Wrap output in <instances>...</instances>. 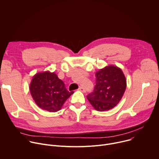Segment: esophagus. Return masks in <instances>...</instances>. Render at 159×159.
<instances>
[{"instance_id":"1","label":"esophagus","mask_w":159,"mask_h":159,"mask_svg":"<svg viewBox=\"0 0 159 159\" xmlns=\"http://www.w3.org/2000/svg\"><path fill=\"white\" fill-rule=\"evenodd\" d=\"M78 90H79V91H81V92H85L84 89H83V87H79V89H78Z\"/></svg>"}]
</instances>
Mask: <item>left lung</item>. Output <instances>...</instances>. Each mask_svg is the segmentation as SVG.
I'll list each match as a JSON object with an SVG mask.
<instances>
[{
  "label": "left lung",
  "instance_id": "left-lung-1",
  "mask_svg": "<svg viewBox=\"0 0 159 159\" xmlns=\"http://www.w3.org/2000/svg\"><path fill=\"white\" fill-rule=\"evenodd\" d=\"M93 92L87 95L91 105L98 111L113 109L121 100L126 89V80L122 70L115 66H108L95 74Z\"/></svg>",
  "mask_w": 159,
  "mask_h": 159
}]
</instances>
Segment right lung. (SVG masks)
I'll use <instances>...</instances> for the list:
<instances>
[{
    "instance_id": "right-lung-1",
    "label": "right lung",
    "mask_w": 159,
    "mask_h": 159,
    "mask_svg": "<svg viewBox=\"0 0 159 159\" xmlns=\"http://www.w3.org/2000/svg\"><path fill=\"white\" fill-rule=\"evenodd\" d=\"M31 95L38 106L45 111L55 112L62 108L66 100L74 92L67 90L64 82L54 73H38L30 85Z\"/></svg>"
}]
</instances>
